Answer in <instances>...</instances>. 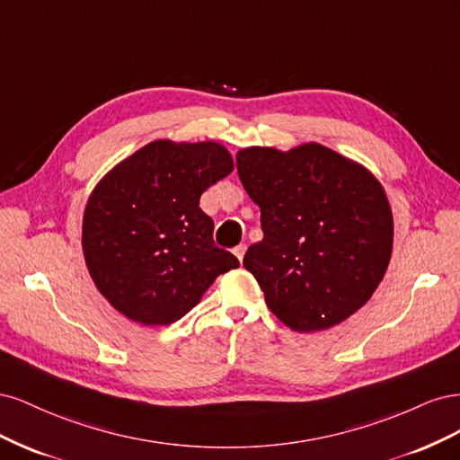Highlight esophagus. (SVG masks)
<instances>
[{
    "label": "esophagus",
    "mask_w": 460,
    "mask_h": 460,
    "mask_svg": "<svg viewBox=\"0 0 460 460\" xmlns=\"http://www.w3.org/2000/svg\"><path fill=\"white\" fill-rule=\"evenodd\" d=\"M245 249H247V247H245V245H242V243H240V245H235V247H234V255L242 261V259H243V255H245Z\"/></svg>",
    "instance_id": "34e87169"
}]
</instances>
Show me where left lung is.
<instances>
[{
    "instance_id": "obj_1",
    "label": "left lung",
    "mask_w": 460,
    "mask_h": 460,
    "mask_svg": "<svg viewBox=\"0 0 460 460\" xmlns=\"http://www.w3.org/2000/svg\"><path fill=\"white\" fill-rule=\"evenodd\" d=\"M235 163L264 234L243 267L269 309L296 332L328 330L357 313L392 259L394 217L378 180L313 142L247 147Z\"/></svg>"
}]
</instances>
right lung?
Instances as JSON below:
<instances>
[{"mask_svg":"<svg viewBox=\"0 0 460 460\" xmlns=\"http://www.w3.org/2000/svg\"><path fill=\"white\" fill-rule=\"evenodd\" d=\"M234 161L215 142L157 140L109 171L82 218V249L97 289L144 326L176 323L215 278L240 261L215 245L201 193L228 176Z\"/></svg>","mask_w":460,"mask_h":460,"instance_id":"add662e5","label":"right lung"}]
</instances>
